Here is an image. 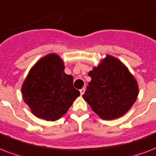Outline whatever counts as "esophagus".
<instances>
[{
	"label": "esophagus",
	"instance_id": "esophagus-1",
	"mask_svg": "<svg viewBox=\"0 0 156 156\" xmlns=\"http://www.w3.org/2000/svg\"><path fill=\"white\" fill-rule=\"evenodd\" d=\"M85 93V88H82V89L80 90V94L82 95V94H84Z\"/></svg>",
	"mask_w": 156,
	"mask_h": 156
}]
</instances>
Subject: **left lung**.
Here are the masks:
<instances>
[{"mask_svg":"<svg viewBox=\"0 0 156 156\" xmlns=\"http://www.w3.org/2000/svg\"><path fill=\"white\" fill-rule=\"evenodd\" d=\"M88 75L91 81L82 97L100 119L112 120L123 116L136 101L137 80L117 58L107 54Z\"/></svg>","mask_w":156,"mask_h":156,"instance_id":"obj_1","label":"left lung"}]
</instances>
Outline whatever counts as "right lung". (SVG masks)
Returning <instances> with one entry per match:
<instances>
[{"instance_id":"1","label":"right lung","mask_w":156,"mask_h":156,"mask_svg":"<svg viewBox=\"0 0 156 156\" xmlns=\"http://www.w3.org/2000/svg\"><path fill=\"white\" fill-rule=\"evenodd\" d=\"M64 70V61L54 53L40 58L30 69L21 86V94L37 118L46 121L59 119L80 95L73 87V76Z\"/></svg>"}]
</instances>
